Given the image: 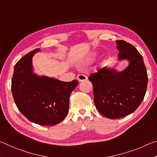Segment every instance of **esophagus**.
I'll return each instance as SVG.
<instances>
[{"label": "esophagus", "instance_id": "1", "mask_svg": "<svg viewBox=\"0 0 157 157\" xmlns=\"http://www.w3.org/2000/svg\"><path fill=\"white\" fill-rule=\"evenodd\" d=\"M77 79H78V80L79 82L86 81L87 80V77L85 75H83V74H79L78 77H77Z\"/></svg>", "mask_w": 157, "mask_h": 157}]
</instances>
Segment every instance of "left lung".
Listing matches in <instances>:
<instances>
[{"label":"left lung","instance_id":"1","mask_svg":"<svg viewBox=\"0 0 157 157\" xmlns=\"http://www.w3.org/2000/svg\"><path fill=\"white\" fill-rule=\"evenodd\" d=\"M116 44L119 59H128V67L118 73L105 67L89 77L94 88L95 107L110 119L128 116L139 107L148 80L143 57L136 48L124 40L116 41Z\"/></svg>","mask_w":157,"mask_h":157}]
</instances>
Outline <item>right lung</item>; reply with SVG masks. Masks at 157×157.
Returning <instances> with one entry per match:
<instances>
[{
  "label": "right lung",
  "instance_id": "obj_1",
  "mask_svg": "<svg viewBox=\"0 0 157 157\" xmlns=\"http://www.w3.org/2000/svg\"><path fill=\"white\" fill-rule=\"evenodd\" d=\"M39 50L28 52L16 63L11 89L16 105L26 118L40 125L52 126L67 116L69 98L78 81L62 82L33 73L32 58Z\"/></svg>",
  "mask_w": 157,
  "mask_h": 157
}]
</instances>
